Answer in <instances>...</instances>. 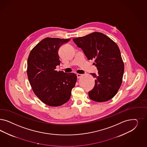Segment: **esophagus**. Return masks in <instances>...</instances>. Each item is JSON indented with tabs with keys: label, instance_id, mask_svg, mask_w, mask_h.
I'll list each match as a JSON object with an SVG mask.
<instances>
[{
	"label": "esophagus",
	"instance_id": "34e87169",
	"mask_svg": "<svg viewBox=\"0 0 147 147\" xmlns=\"http://www.w3.org/2000/svg\"><path fill=\"white\" fill-rule=\"evenodd\" d=\"M82 76V74H77V78H80V77H81Z\"/></svg>",
	"mask_w": 147,
	"mask_h": 147
}]
</instances>
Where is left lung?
Here are the masks:
<instances>
[{
    "label": "left lung",
    "mask_w": 147,
    "mask_h": 147,
    "mask_svg": "<svg viewBox=\"0 0 147 147\" xmlns=\"http://www.w3.org/2000/svg\"><path fill=\"white\" fill-rule=\"evenodd\" d=\"M89 60L95 59L94 64L98 74H91L95 78L94 88L88 92L91 100L106 102L117 93L122 83L124 65L116 43L101 32H94L85 36L74 38Z\"/></svg>",
    "instance_id": "1"
}]
</instances>
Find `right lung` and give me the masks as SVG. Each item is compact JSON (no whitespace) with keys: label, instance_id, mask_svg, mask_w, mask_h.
<instances>
[{"label":"right lung","instance_id":"add662e5","mask_svg":"<svg viewBox=\"0 0 147 147\" xmlns=\"http://www.w3.org/2000/svg\"><path fill=\"white\" fill-rule=\"evenodd\" d=\"M69 40L47 37L33 47L28 55L27 75L30 84L38 98L50 107L66 103L76 84V74L56 70L61 63L59 47Z\"/></svg>","mask_w":147,"mask_h":147}]
</instances>
